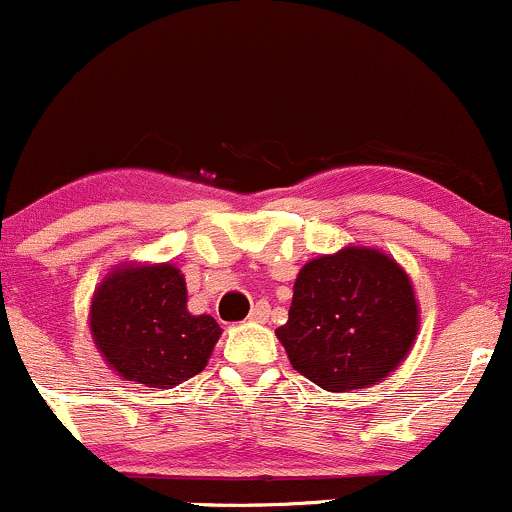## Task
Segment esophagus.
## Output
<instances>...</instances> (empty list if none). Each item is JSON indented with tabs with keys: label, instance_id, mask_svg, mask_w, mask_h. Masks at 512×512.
I'll list each match as a JSON object with an SVG mask.
<instances>
[{
	"label": "esophagus",
	"instance_id": "esophagus-1",
	"mask_svg": "<svg viewBox=\"0 0 512 512\" xmlns=\"http://www.w3.org/2000/svg\"><path fill=\"white\" fill-rule=\"evenodd\" d=\"M268 315H271V307H268V302H256V305L251 307L249 320H251V322H258V324H263V322L268 320Z\"/></svg>",
	"mask_w": 512,
	"mask_h": 512
}]
</instances>
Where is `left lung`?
<instances>
[{"instance_id": "1", "label": "left lung", "mask_w": 512, "mask_h": 512, "mask_svg": "<svg viewBox=\"0 0 512 512\" xmlns=\"http://www.w3.org/2000/svg\"><path fill=\"white\" fill-rule=\"evenodd\" d=\"M420 332L415 285L393 256L349 244L307 261L288 322L276 329L290 364L329 393L386 381Z\"/></svg>"}]
</instances>
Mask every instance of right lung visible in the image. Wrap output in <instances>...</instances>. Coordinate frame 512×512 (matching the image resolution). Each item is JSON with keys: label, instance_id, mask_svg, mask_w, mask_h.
I'll return each instance as SVG.
<instances>
[{"label": "right lung", "instance_id": "add662e5", "mask_svg": "<svg viewBox=\"0 0 512 512\" xmlns=\"http://www.w3.org/2000/svg\"><path fill=\"white\" fill-rule=\"evenodd\" d=\"M90 334L124 381L173 388L205 371L222 327L188 310L185 276L173 263L114 266L90 300Z\"/></svg>", "mask_w": 512, "mask_h": 512}]
</instances>
